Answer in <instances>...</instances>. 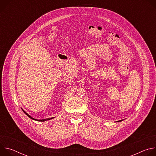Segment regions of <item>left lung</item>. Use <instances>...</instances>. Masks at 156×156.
<instances>
[{"label": "left lung", "mask_w": 156, "mask_h": 156, "mask_svg": "<svg viewBox=\"0 0 156 156\" xmlns=\"http://www.w3.org/2000/svg\"><path fill=\"white\" fill-rule=\"evenodd\" d=\"M121 121H122V120H119V121H117V122H121Z\"/></svg>", "instance_id": "left-lung-1"}]
</instances>
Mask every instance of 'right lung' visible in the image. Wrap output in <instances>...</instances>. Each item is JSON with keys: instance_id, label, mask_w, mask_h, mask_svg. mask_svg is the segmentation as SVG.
Instances as JSON below:
<instances>
[{"instance_id": "right-lung-1", "label": "right lung", "mask_w": 156, "mask_h": 156, "mask_svg": "<svg viewBox=\"0 0 156 156\" xmlns=\"http://www.w3.org/2000/svg\"><path fill=\"white\" fill-rule=\"evenodd\" d=\"M22 110L24 112V113L28 117H30V119H33V120H36V121H39V122H44V121H46V120H51V119H54V117H52V118H49V119H42V120H37V119H34V118H33L32 117H31L30 115H28L25 111L23 110V109H22Z\"/></svg>"}]
</instances>
